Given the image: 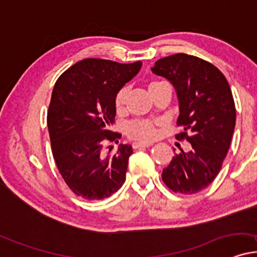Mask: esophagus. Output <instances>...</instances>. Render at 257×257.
<instances>
[{"mask_svg": "<svg viewBox=\"0 0 257 257\" xmlns=\"http://www.w3.org/2000/svg\"><path fill=\"white\" fill-rule=\"evenodd\" d=\"M150 145H153L151 143H142V142H135L134 144H132V147L134 149H138V148H148L150 147Z\"/></svg>", "mask_w": 257, "mask_h": 257, "instance_id": "34e87169", "label": "esophagus"}]
</instances>
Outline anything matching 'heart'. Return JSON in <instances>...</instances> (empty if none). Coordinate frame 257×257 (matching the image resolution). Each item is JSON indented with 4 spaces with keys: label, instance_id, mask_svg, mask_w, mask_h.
Wrapping results in <instances>:
<instances>
[{
    "label": "heart",
    "instance_id": "b5f03b06",
    "mask_svg": "<svg viewBox=\"0 0 257 257\" xmlns=\"http://www.w3.org/2000/svg\"><path fill=\"white\" fill-rule=\"evenodd\" d=\"M160 83V82H151L149 84V90L151 88H154L155 85ZM126 93L127 90L125 88L120 89L118 91V94L115 95V99H114V106H115V109L118 112H121L125 107V102H126ZM126 135L128 136L130 138L132 139H137V141H142V142H149L151 139H154L156 137V127H155V123L151 121H148V120H136V121H132L127 123L125 130Z\"/></svg>",
    "mask_w": 257,
    "mask_h": 257
}]
</instances>
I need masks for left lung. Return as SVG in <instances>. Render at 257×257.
Here are the masks:
<instances>
[{
  "mask_svg": "<svg viewBox=\"0 0 257 257\" xmlns=\"http://www.w3.org/2000/svg\"><path fill=\"white\" fill-rule=\"evenodd\" d=\"M151 71L175 88L177 126L182 128L176 139L186 138L192 145L189 151L173 157L162 180L174 192L194 194L216 179L229 151L236 123L230 85L213 64L186 53L161 58Z\"/></svg>",
  "mask_w": 257,
  "mask_h": 257,
  "instance_id": "1",
  "label": "left lung"
}]
</instances>
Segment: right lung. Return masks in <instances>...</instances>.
Masks as SVG:
<instances>
[{"instance_id":"1","label":"right lung","mask_w":257,"mask_h":257,"mask_svg":"<svg viewBox=\"0 0 257 257\" xmlns=\"http://www.w3.org/2000/svg\"><path fill=\"white\" fill-rule=\"evenodd\" d=\"M141 68V61L82 59L53 87L47 112L53 158L66 185L81 198L102 200L125 182L132 147L120 144L113 156H103L102 147L121 137L109 130L116 113L114 99Z\"/></svg>"}]
</instances>
